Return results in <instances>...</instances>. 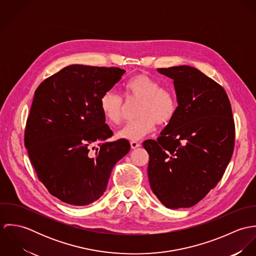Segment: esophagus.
I'll return each mask as SVG.
<instances>
[{"label":"esophagus","instance_id":"obj_1","mask_svg":"<svg viewBox=\"0 0 256 256\" xmlns=\"http://www.w3.org/2000/svg\"><path fill=\"white\" fill-rule=\"evenodd\" d=\"M130 145H131L132 148H139V146H141V144L138 143V142H136V141H131V142H130Z\"/></svg>","mask_w":256,"mask_h":256}]
</instances>
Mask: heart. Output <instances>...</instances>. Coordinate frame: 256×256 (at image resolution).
<instances>
[{"label":"heart","instance_id":"1","mask_svg":"<svg viewBox=\"0 0 256 256\" xmlns=\"http://www.w3.org/2000/svg\"><path fill=\"white\" fill-rule=\"evenodd\" d=\"M128 96L141 100L137 111L136 120L128 122L122 127L116 136L119 139L137 141L154 131L156 123L166 126L172 122L178 110L176 96L166 90H162V84L140 74L132 76L125 84ZM100 110L106 119L112 124L120 123L123 114L122 98L113 90H106L100 96Z\"/></svg>","mask_w":256,"mask_h":256}]
</instances>
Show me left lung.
Wrapping results in <instances>:
<instances>
[{
	"mask_svg": "<svg viewBox=\"0 0 256 256\" xmlns=\"http://www.w3.org/2000/svg\"><path fill=\"white\" fill-rule=\"evenodd\" d=\"M170 78L178 110L156 141L143 143L154 194L166 208H188L222 178L232 156L234 122L224 90L190 66L160 68Z\"/></svg>",
	"mask_w": 256,
	"mask_h": 256,
	"instance_id": "8db88e82",
	"label": "left lung"
}]
</instances>
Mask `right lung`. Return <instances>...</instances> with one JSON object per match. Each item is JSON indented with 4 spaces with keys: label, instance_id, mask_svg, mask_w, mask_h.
Wrapping results in <instances>:
<instances>
[{
    "label": "right lung",
    "instance_id": "1",
    "mask_svg": "<svg viewBox=\"0 0 256 256\" xmlns=\"http://www.w3.org/2000/svg\"><path fill=\"white\" fill-rule=\"evenodd\" d=\"M125 72L70 65L34 92L24 146L39 180L64 203L86 206L100 199L113 166L130 150L127 140L106 141L113 133L100 104Z\"/></svg>",
    "mask_w": 256,
    "mask_h": 256
}]
</instances>
